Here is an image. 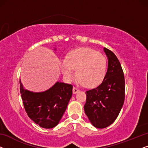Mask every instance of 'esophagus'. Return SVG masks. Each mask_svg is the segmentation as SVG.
<instances>
[{"label":"esophagus","instance_id":"obj_1","mask_svg":"<svg viewBox=\"0 0 148 148\" xmlns=\"http://www.w3.org/2000/svg\"><path fill=\"white\" fill-rule=\"evenodd\" d=\"M80 91V90L78 89V88H76V87H74L73 88V93L74 94H76V93H78V92Z\"/></svg>","mask_w":148,"mask_h":148}]
</instances>
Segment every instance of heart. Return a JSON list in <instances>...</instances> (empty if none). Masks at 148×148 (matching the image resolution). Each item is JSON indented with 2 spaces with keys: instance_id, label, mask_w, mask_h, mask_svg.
Instances as JSON below:
<instances>
[{
  "instance_id": "1",
  "label": "heart",
  "mask_w": 148,
  "mask_h": 148,
  "mask_svg": "<svg viewBox=\"0 0 148 148\" xmlns=\"http://www.w3.org/2000/svg\"><path fill=\"white\" fill-rule=\"evenodd\" d=\"M64 78L72 80L76 70V76L86 87H94L101 83L106 73L107 61L102 54L88 48H79L70 52L65 60L60 62Z\"/></svg>"
}]
</instances>
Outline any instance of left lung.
Returning a JSON list of instances; mask_svg holds the SVG:
<instances>
[{
    "label": "left lung",
    "mask_w": 148,
    "mask_h": 148,
    "mask_svg": "<svg viewBox=\"0 0 148 148\" xmlns=\"http://www.w3.org/2000/svg\"><path fill=\"white\" fill-rule=\"evenodd\" d=\"M108 58V69L100 85L88 90L84 111L97 128H105L116 120L125 98V80L122 66L115 54L103 48Z\"/></svg>",
    "instance_id": "8db88e82"
}]
</instances>
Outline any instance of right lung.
<instances>
[{"label":"right lung","mask_w":148,"mask_h":148,"mask_svg":"<svg viewBox=\"0 0 148 148\" xmlns=\"http://www.w3.org/2000/svg\"><path fill=\"white\" fill-rule=\"evenodd\" d=\"M56 51V48H54ZM71 84L56 82L49 89L34 92L25 89L20 80L24 107L33 122L43 128L56 126L66 110L72 95Z\"/></svg>","instance_id":"1"}]
</instances>
